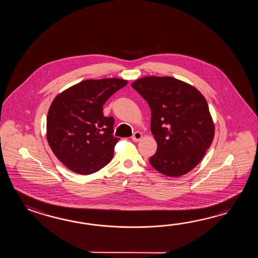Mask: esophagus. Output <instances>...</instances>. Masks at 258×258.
Returning a JSON list of instances; mask_svg holds the SVG:
<instances>
[{
    "label": "esophagus",
    "instance_id": "esophagus-1",
    "mask_svg": "<svg viewBox=\"0 0 258 258\" xmlns=\"http://www.w3.org/2000/svg\"><path fill=\"white\" fill-rule=\"evenodd\" d=\"M142 133H140V132H136V133L133 135V137H132V140H133L134 142H138V141H140V140L142 139Z\"/></svg>",
    "mask_w": 258,
    "mask_h": 258
}]
</instances>
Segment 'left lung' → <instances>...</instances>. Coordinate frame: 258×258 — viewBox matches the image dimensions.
Segmentation results:
<instances>
[{"mask_svg":"<svg viewBox=\"0 0 258 258\" xmlns=\"http://www.w3.org/2000/svg\"><path fill=\"white\" fill-rule=\"evenodd\" d=\"M151 109V133L158 144L149 159L169 177L186 174L210 148L215 125L209 105L195 87L170 77H146L132 84Z\"/></svg>","mask_w":258,"mask_h":258,"instance_id":"obj_1","label":"left lung"}]
</instances>
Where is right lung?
Listing matches in <instances>:
<instances>
[{"label": "right lung", "mask_w": 258, "mask_h": 258, "mask_svg": "<svg viewBox=\"0 0 258 258\" xmlns=\"http://www.w3.org/2000/svg\"><path fill=\"white\" fill-rule=\"evenodd\" d=\"M120 78L90 79L58 94L47 116V140L60 162L88 175L110 162L119 138L113 137V117L103 115V105L125 87Z\"/></svg>", "instance_id": "obj_1"}]
</instances>
